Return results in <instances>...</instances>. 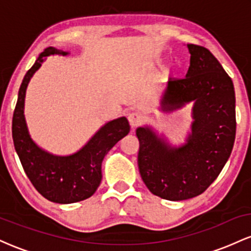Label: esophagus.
I'll return each instance as SVG.
<instances>
[{"mask_svg":"<svg viewBox=\"0 0 251 251\" xmlns=\"http://www.w3.org/2000/svg\"><path fill=\"white\" fill-rule=\"evenodd\" d=\"M127 118H128L129 125H131L132 127H137V126H139L140 124L143 123V117L139 112H135V111L129 112L127 114Z\"/></svg>","mask_w":251,"mask_h":251,"instance_id":"1","label":"esophagus"}]
</instances>
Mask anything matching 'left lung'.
<instances>
[{
    "label": "left lung",
    "mask_w": 251,
    "mask_h": 251,
    "mask_svg": "<svg viewBox=\"0 0 251 251\" xmlns=\"http://www.w3.org/2000/svg\"><path fill=\"white\" fill-rule=\"evenodd\" d=\"M185 77H170L164 107L179 108L194 100L192 133L181 148L172 149L150 128L139 127L138 166L152 194L184 201L203 194L231 154L236 135L235 89L231 77L211 51L188 45Z\"/></svg>",
    "instance_id": "obj_1"
}]
</instances>
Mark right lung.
I'll list each match as a JSON object with an SVG mask.
<instances>
[{
    "mask_svg": "<svg viewBox=\"0 0 251 251\" xmlns=\"http://www.w3.org/2000/svg\"><path fill=\"white\" fill-rule=\"evenodd\" d=\"M66 51L48 47L40 54L33 67L27 72L21 86L13 114V142L25 175L46 200L60 204L75 203L91 197L101 181L103 157L129 132L125 117L103 125L92 139L76 153L57 157L47 153L34 144L28 134L24 116L25 88L33 74L39 70L43 57Z\"/></svg>",
    "mask_w": 251,
    "mask_h": 251,
    "instance_id": "1",
    "label": "right lung"
}]
</instances>
